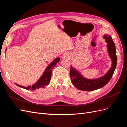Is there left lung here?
Listing matches in <instances>:
<instances>
[{
  "instance_id": "left-lung-1",
  "label": "left lung",
  "mask_w": 127,
  "mask_h": 127,
  "mask_svg": "<svg viewBox=\"0 0 127 127\" xmlns=\"http://www.w3.org/2000/svg\"><path fill=\"white\" fill-rule=\"evenodd\" d=\"M104 39L106 40V42L107 43V47L109 56L112 59V66L104 76L94 79H88L83 77L81 74L71 66L70 75L71 82L73 85L79 90L91 91L99 89L104 86L112 78L116 69L117 61L116 46L111 36L105 35L104 36Z\"/></svg>"
}]
</instances>
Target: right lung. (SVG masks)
<instances>
[{"label": "right lung", "instance_id": "1", "mask_svg": "<svg viewBox=\"0 0 127 127\" xmlns=\"http://www.w3.org/2000/svg\"><path fill=\"white\" fill-rule=\"evenodd\" d=\"M60 60L59 58H57L53 60L52 62L50 64L48 67L46 68L43 75L39 79V80L32 86H29L28 87H25L23 86H21L18 85L17 84H15L16 85L19 87L23 88L26 90H35L36 89H39L40 88H44L45 86L48 85L51 78V73L52 69L56 66L57 63H58Z\"/></svg>", "mask_w": 127, "mask_h": 127}]
</instances>
